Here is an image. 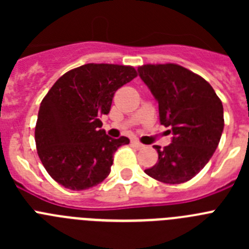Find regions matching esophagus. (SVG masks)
<instances>
[{
  "label": "esophagus",
  "mask_w": 249,
  "mask_h": 249,
  "mask_svg": "<svg viewBox=\"0 0 249 249\" xmlns=\"http://www.w3.org/2000/svg\"><path fill=\"white\" fill-rule=\"evenodd\" d=\"M132 144H133V146H135L136 148H142V147H143V144L141 143L140 141H137V140L132 141Z\"/></svg>",
  "instance_id": "1"
}]
</instances>
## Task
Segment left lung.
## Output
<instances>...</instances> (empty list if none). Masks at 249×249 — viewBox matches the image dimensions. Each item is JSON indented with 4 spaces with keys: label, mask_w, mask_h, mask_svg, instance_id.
Segmentation results:
<instances>
[{
    "label": "left lung",
    "mask_w": 249,
    "mask_h": 249,
    "mask_svg": "<svg viewBox=\"0 0 249 249\" xmlns=\"http://www.w3.org/2000/svg\"><path fill=\"white\" fill-rule=\"evenodd\" d=\"M138 74L158 102L160 124L172 133V143L155 147L158 162L144 172L163 183L190 181L219 143L224 127L221 100L210 83L182 66L144 65Z\"/></svg>",
    "instance_id": "left-lung-1"
}]
</instances>
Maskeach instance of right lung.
<instances>
[{
	"instance_id": "add662e5",
	"label": "right lung",
	"mask_w": 249,
	"mask_h": 249,
	"mask_svg": "<svg viewBox=\"0 0 249 249\" xmlns=\"http://www.w3.org/2000/svg\"><path fill=\"white\" fill-rule=\"evenodd\" d=\"M136 76L131 66L89 63L51 87L39 106L35 140L39 160L57 183L82 191L109 175L113 153L129 140L108 137L100 118L109 113L114 92Z\"/></svg>"
}]
</instances>
